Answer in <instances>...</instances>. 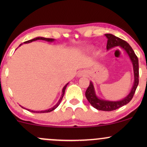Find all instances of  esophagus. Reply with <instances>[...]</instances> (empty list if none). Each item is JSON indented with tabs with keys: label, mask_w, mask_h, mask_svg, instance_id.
<instances>
[{
	"label": "esophagus",
	"mask_w": 147,
	"mask_h": 147,
	"mask_svg": "<svg viewBox=\"0 0 147 147\" xmlns=\"http://www.w3.org/2000/svg\"><path fill=\"white\" fill-rule=\"evenodd\" d=\"M85 75V73L83 72H80L79 73H78V75H77V77H82V76H84Z\"/></svg>",
	"instance_id": "34e87169"
}]
</instances>
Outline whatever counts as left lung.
<instances>
[{
  "mask_svg": "<svg viewBox=\"0 0 147 147\" xmlns=\"http://www.w3.org/2000/svg\"><path fill=\"white\" fill-rule=\"evenodd\" d=\"M105 36L108 38L106 49L109 50L117 46L122 48L129 55L130 60L133 64V73H134V83H133L131 92L126 97L119 101H110L99 98L95 93L93 84L92 82H90V85L88 87L85 93L86 97L89 103L97 110L111 111L116 110V109L126 105L132 99L138 84H139V63H138V57L136 56L132 48L130 46L127 42L111 34H106Z\"/></svg>",
  "mask_w": 147,
  "mask_h": 147,
  "instance_id": "8db88e82",
  "label": "left lung"
}]
</instances>
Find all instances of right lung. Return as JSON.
<instances>
[{
	"label": "right lung",
	"mask_w": 147,
	"mask_h": 147,
	"mask_svg": "<svg viewBox=\"0 0 147 147\" xmlns=\"http://www.w3.org/2000/svg\"><path fill=\"white\" fill-rule=\"evenodd\" d=\"M36 40H43V41H48V42H53L54 41H55V39H54V38H44V37H36V38H33V39H31V40H29V41H25V42H24V43H31V42H32V41H36ZM21 45H22V43H21V45H19V46H21ZM68 83L65 84V86H64V87L63 88V90H62V94H61V97H60L59 100L58 101V102H57V104H55V105L53 106V107L50 108V109H48V110H45V111H32V110H30V109H27V110H28V111H30V112H32V113H49V112H51V111H54V110H55V109H56L58 107V106L59 105V104H60V103H61V102L62 99H63V95H64V93H65V88H66V87H67V86H68ZM21 107H22V108H23V106H21ZM23 109H25V108H23Z\"/></svg>",
	"instance_id": "obj_1"
}]
</instances>
